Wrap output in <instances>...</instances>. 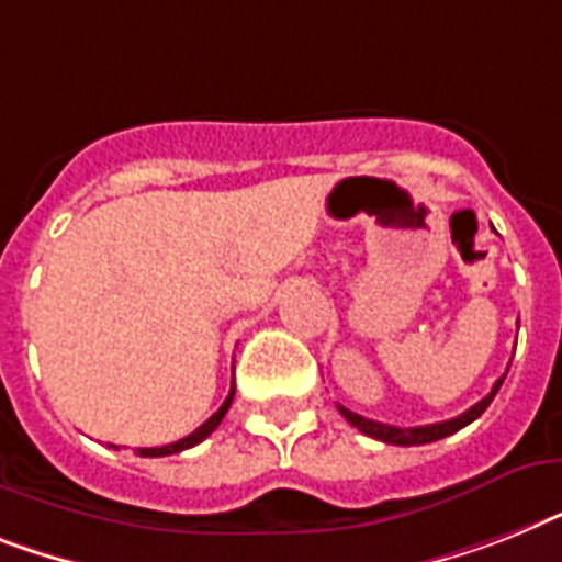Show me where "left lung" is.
<instances>
[{
    "label": "left lung",
    "instance_id": "1",
    "mask_svg": "<svg viewBox=\"0 0 562 562\" xmlns=\"http://www.w3.org/2000/svg\"><path fill=\"white\" fill-rule=\"evenodd\" d=\"M508 373V370H505ZM505 375H499L497 382H494V387H491V393L485 398H480L474 407H468L465 414L453 416V419L448 422H437V425H422V428H396V425H384V422H373V419H364V416L353 414V411H347V407L338 405V411H341V416H345L353 428H359L364 437H373L379 439V442H387V445H428V442H437V439H445L451 437V434H457V430H462L465 425H471L474 419H480L482 414H485V407L494 402V396H497L499 384H503Z\"/></svg>",
    "mask_w": 562,
    "mask_h": 562
}]
</instances>
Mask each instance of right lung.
Masks as SVG:
<instances>
[{"mask_svg":"<svg viewBox=\"0 0 562 562\" xmlns=\"http://www.w3.org/2000/svg\"><path fill=\"white\" fill-rule=\"evenodd\" d=\"M232 396H235V384H232V391H229V396H226L224 405L217 407L215 414L209 416L201 428L192 430L189 437L178 439V442H171V445H164V448H137V453H140V457H171V453H180V451H187V448H194V445L203 442V439H206L209 434L217 428V425H221V419H224L226 411H229V405H232Z\"/></svg>","mask_w":562,"mask_h":562,"instance_id":"obj_1","label":"right lung"}]
</instances>
